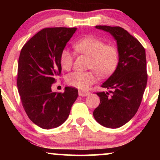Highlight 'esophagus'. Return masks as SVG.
Here are the masks:
<instances>
[{"instance_id": "34e87169", "label": "esophagus", "mask_w": 160, "mask_h": 160, "mask_svg": "<svg viewBox=\"0 0 160 160\" xmlns=\"http://www.w3.org/2000/svg\"><path fill=\"white\" fill-rule=\"evenodd\" d=\"M89 95H90V92H89L82 90L78 91V95L81 96V97H86V96H88Z\"/></svg>"}]
</instances>
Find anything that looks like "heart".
<instances>
[{
	"label": "heart",
	"mask_w": 160,
	"mask_h": 160,
	"mask_svg": "<svg viewBox=\"0 0 160 160\" xmlns=\"http://www.w3.org/2000/svg\"><path fill=\"white\" fill-rule=\"evenodd\" d=\"M73 48L78 54L89 58L88 68L94 71H74L67 76L66 82L70 86L85 90L98 80V74L101 77L111 75L119 62V52L113 45L106 44L101 39L95 36H85L73 43ZM74 54L65 48L60 56L61 67L68 71L73 66Z\"/></svg>",
	"instance_id": "heart-1"
}]
</instances>
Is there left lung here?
Instances as JSON below:
<instances>
[{"instance_id": "8db88e82", "label": "left lung", "mask_w": 160, "mask_h": 160, "mask_svg": "<svg viewBox=\"0 0 160 160\" xmlns=\"http://www.w3.org/2000/svg\"><path fill=\"white\" fill-rule=\"evenodd\" d=\"M95 28L109 32L117 41L119 62L101 86L111 90L97 93L100 104L94 110L93 116L103 127L119 128L134 117L141 105L147 84L146 52L141 43L122 28Z\"/></svg>"}]
</instances>
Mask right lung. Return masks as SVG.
I'll return each instance as SVG.
<instances>
[{
    "label": "right lung",
    "mask_w": 160,
    "mask_h": 160,
    "mask_svg": "<svg viewBox=\"0 0 160 160\" xmlns=\"http://www.w3.org/2000/svg\"><path fill=\"white\" fill-rule=\"evenodd\" d=\"M76 28H44L24 45L18 61L17 87L29 119L46 130L55 128L68 117L78 90L65 87L63 93L53 92L52 84L61 73L60 53Z\"/></svg>",
    "instance_id": "obj_1"
}]
</instances>
